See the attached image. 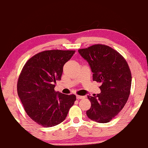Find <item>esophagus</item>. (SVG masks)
Segmentation results:
<instances>
[{
	"label": "esophagus",
	"mask_w": 148,
	"mask_h": 148,
	"mask_svg": "<svg viewBox=\"0 0 148 148\" xmlns=\"http://www.w3.org/2000/svg\"><path fill=\"white\" fill-rule=\"evenodd\" d=\"M76 98H77V99H84V97L80 96V95H77V96H76Z\"/></svg>",
	"instance_id": "esophagus-1"
}]
</instances>
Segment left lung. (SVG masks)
Here are the masks:
<instances>
[{
  "mask_svg": "<svg viewBox=\"0 0 148 148\" xmlns=\"http://www.w3.org/2000/svg\"><path fill=\"white\" fill-rule=\"evenodd\" d=\"M90 66L92 79L101 83V92L88 95L91 107L86 115L98 123H108L122 110L130 95L132 75L119 53L103 45L78 50Z\"/></svg>",
  "mask_w": 148,
  "mask_h": 148,
  "instance_id": "obj_1",
  "label": "left lung"
}]
</instances>
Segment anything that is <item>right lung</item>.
Returning a JSON list of instances; mask_svg holds the SVG:
<instances>
[{
	"instance_id": "add662e5",
	"label": "right lung",
	"mask_w": 148,
	"mask_h": 148,
	"mask_svg": "<svg viewBox=\"0 0 148 148\" xmlns=\"http://www.w3.org/2000/svg\"><path fill=\"white\" fill-rule=\"evenodd\" d=\"M74 51L50 50L35 55L24 66L18 78L17 90L28 116L38 124L49 127L66 117L76 100L75 95L56 92L63 66Z\"/></svg>"
}]
</instances>
